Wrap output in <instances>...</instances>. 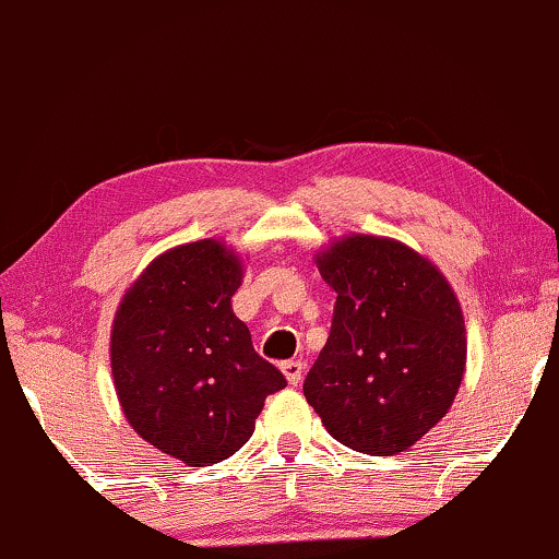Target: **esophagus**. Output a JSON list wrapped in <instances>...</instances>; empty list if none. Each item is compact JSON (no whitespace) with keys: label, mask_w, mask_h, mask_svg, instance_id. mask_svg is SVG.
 <instances>
[{"label":"esophagus","mask_w":559,"mask_h":559,"mask_svg":"<svg viewBox=\"0 0 559 559\" xmlns=\"http://www.w3.org/2000/svg\"><path fill=\"white\" fill-rule=\"evenodd\" d=\"M282 373H285L287 383L298 385L302 381V373H306V368H302L300 360H287V362H282Z\"/></svg>","instance_id":"obj_1"}]
</instances>
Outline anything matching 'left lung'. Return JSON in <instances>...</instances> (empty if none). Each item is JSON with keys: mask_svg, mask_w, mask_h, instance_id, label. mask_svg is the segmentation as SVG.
<instances>
[{"mask_svg": "<svg viewBox=\"0 0 559 559\" xmlns=\"http://www.w3.org/2000/svg\"><path fill=\"white\" fill-rule=\"evenodd\" d=\"M313 259L336 302L302 394L342 445L394 456L432 430L459 394L461 302L443 272L402 240L353 233Z\"/></svg>", "mask_w": 559, "mask_h": 559, "instance_id": "left-lung-1", "label": "left lung"}]
</instances>
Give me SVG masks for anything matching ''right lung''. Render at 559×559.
Listing matches in <instances>:
<instances>
[{
	"label": "right lung",
	"mask_w": 559,
	"mask_h": 559,
	"mask_svg": "<svg viewBox=\"0 0 559 559\" xmlns=\"http://www.w3.org/2000/svg\"><path fill=\"white\" fill-rule=\"evenodd\" d=\"M240 282L236 248L204 238L150 261L116 308L111 373L123 417L186 466L233 456L264 399L287 385L233 313Z\"/></svg>",
	"instance_id": "1"
}]
</instances>
